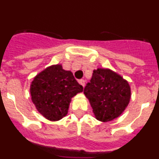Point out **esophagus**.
Listing matches in <instances>:
<instances>
[{
    "instance_id": "34e87169",
    "label": "esophagus",
    "mask_w": 159,
    "mask_h": 159,
    "mask_svg": "<svg viewBox=\"0 0 159 159\" xmlns=\"http://www.w3.org/2000/svg\"><path fill=\"white\" fill-rule=\"evenodd\" d=\"M79 83H80L83 87L85 86V80H79Z\"/></svg>"
}]
</instances>
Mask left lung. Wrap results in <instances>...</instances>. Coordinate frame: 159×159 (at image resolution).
<instances>
[{
  "instance_id": "1",
  "label": "left lung",
  "mask_w": 159,
  "mask_h": 159,
  "mask_svg": "<svg viewBox=\"0 0 159 159\" xmlns=\"http://www.w3.org/2000/svg\"><path fill=\"white\" fill-rule=\"evenodd\" d=\"M98 120L109 122L119 117L130 99L128 82L110 69L94 70L84 90Z\"/></svg>"
}]
</instances>
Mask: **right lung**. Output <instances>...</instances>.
I'll return each mask as SVG.
<instances>
[{
    "label": "right lung",
    "mask_w": 159,
    "mask_h": 159,
    "mask_svg": "<svg viewBox=\"0 0 159 159\" xmlns=\"http://www.w3.org/2000/svg\"><path fill=\"white\" fill-rule=\"evenodd\" d=\"M83 89L71 71L57 64L47 67L35 77L30 93L38 111L48 120L57 121L67 115L71 99Z\"/></svg>",
    "instance_id": "right-lung-1"
}]
</instances>
